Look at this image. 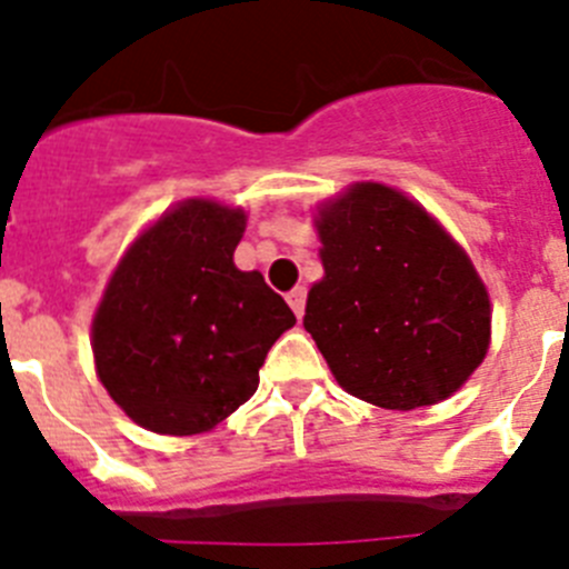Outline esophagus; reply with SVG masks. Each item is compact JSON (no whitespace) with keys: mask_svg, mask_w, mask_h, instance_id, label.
Masks as SVG:
<instances>
[{"mask_svg":"<svg viewBox=\"0 0 569 569\" xmlns=\"http://www.w3.org/2000/svg\"><path fill=\"white\" fill-rule=\"evenodd\" d=\"M305 301H308V290L305 288H293L288 293V305L293 308V313L299 316V319L305 316Z\"/></svg>","mask_w":569,"mask_h":569,"instance_id":"esophagus-1","label":"esophagus"}]
</instances>
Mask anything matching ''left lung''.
<instances>
[{"mask_svg": "<svg viewBox=\"0 0 569 569\" xmlns=\"http://www.w3.org/2000/svg\"><path fill=\"white\" fill-rule=\"evenodd\" d=\"M325 279L305 330L356 399L416 410L456 393L490 345V299L433 216L385 184L321 208Z\"/></svg>", "mask_w": 569, "mask_h": 569, "instance_id": "obj_1", "label": "left lung"}]
</instances>
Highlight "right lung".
I'll return each instance as SVG.
<instances>
[{"instance_id": "1", "label": "right lung", "mask_w": 569, "mask_h": 569, "mask_svg": "<svg viewBox=\"0 0 569 569\" xmlns=\"http://www.w3.org/2000/svg\"><path fill=\"white\" fill-rule=\"evenodd\" d=\"M244 213L190 199L133 241L93 319L110 399L153 433H204L259 387V367L296 325L233 250Z\"/></svg>"}]
</instances>
